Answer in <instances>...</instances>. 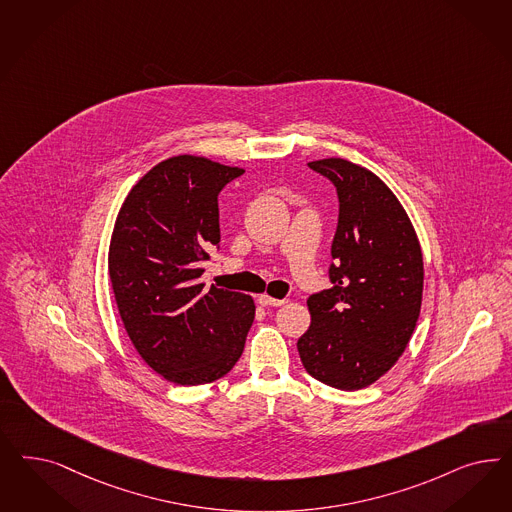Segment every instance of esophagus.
<instances>
[{
	"mask_svg": "<svg viewBox=\"0 0 512 512\" xmlns=\"http://www.w3.org/2000/svg\"><path fill=\"white\" fill-rule=\"evenodd\" d=\"M258 303H260V305H264V307H279V305H284V303H286V299H277V297L262 294V296H258Z\"/></svg>",
	"mask_w": 512,
	"mask_h": 512,
	"instance_id": "34e87169",
	"label": "esophagus"
}]
</instances>
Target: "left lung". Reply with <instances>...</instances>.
Masks as SVG:
<instances>
[{
  "label": "left lung",
  "mask_w": 512,
  "mask_h": 512,
  "mask_svg": "<svg viewBox=\"0 0 512 512\" xmlns=\"http://www.w3.org/2000/svg\"><path fill=\"white\" fill-rule=\"evenodd\" d=\"M339 196L331 288L307 299L311 326L299 341L307 373L339 390H362L396 365L422 305L424 260L396 194L343 158L309 162Z\"/></svg>",
  "instance_id": "1"
}]
</instances>
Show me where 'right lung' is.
Listing matches in <instances>:
<instances>
[{"label": "right lung", "mask_w": 512, "mask_h": 512, "mask_svg": "<svg viewBox=\"0 0 512 512\" xmlns=\"http://www.w3.org/2000/svg\"><path fill=\"white\" fill-rule=\"evenodd\" d=\"M243 173L203 156L167 158L116 216L107 262L122 324L145 363L181 386L228 375L254 322L252 297L199 282L220 243L218 194Z\"/></svg>", "instance_id": "1"}]
</instances>
